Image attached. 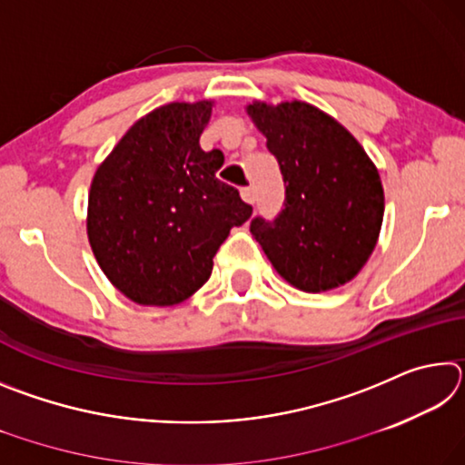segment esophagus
<instances>
[{
  "label": "esophagus",
  "mask_w": 465,
  "mask_h": 465,
  "mask_svg": "<svg viewBox=\"0 0 465 465\" xmlns=\"http://www.w3.org/2000/svg\"><path fill=\"white\" fill-rule=\"evenodd\" d=\"M242 199L246 201V203H250V204H254V201H256L254 186H243V188H242Z\"/></svg>",
  "instance_id": "obj_1"
}]
</instances>
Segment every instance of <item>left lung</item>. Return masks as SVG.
<instances>
[{
	"instance_id": "left-lung-1",
	"label": "left lung",
	"mask_w": 465,
	"mask_h": 465,
	"mask_svg": "<svg viewBox=\"0 0 465 465\" xmlns=\"http://www.w3.org/2000/svg\"><path fill=\"white\" fill-rule=\"evenodd\" d=\"M248 114L285 183V209L271 222L252 219V235L297 289L320 293L344 285L363 269L380 238V172L359 141L316 106L254 102Z\"/></svg>"
}]
</instances>
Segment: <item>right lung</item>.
I'll return each mask as SVG.
<instances>
[{
  "mask_svg": "<svg viewBox=\"0 0 465 465\" xmlns=\"http://www.w3.org/2000/svg\"><path fill=\"white\" fill-rule=\"evenodd\" d=\"M211 102H172L127 131L92 180L88 238L110 282L141 305H176L199 291L230 230L252 204L222 183L219 149L203 152Z\"/></svg>",
  "mask_w": 465,
  "mask_h": 465,
  "instance_id": "obj_1",
  "label": "right lung"
}]
</instances>
